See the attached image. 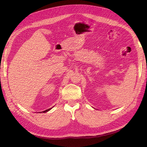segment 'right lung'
Returning a JSON list of instances; mask_svg holds the SVG:
<instances>
[{"mask_svg":"<svg viewBox=\"0 0 147 147\" xmlns=\"http://www.w3.org/2000/svg\"><path fill=\"white\" fill-rule=\"evenodd\" d=\"M51 109H52V108H51V109H47V110H45V111H43V112H41V113H42V112H43V113H45V112H48V111H49V110H50ZM39 113H40V112H39Z\"/></svg>","mask_w":147,"mask_h":147,"instance_id":"right-lung-1","label":"right lung"}]
</instances>
